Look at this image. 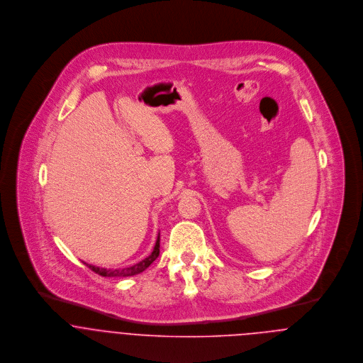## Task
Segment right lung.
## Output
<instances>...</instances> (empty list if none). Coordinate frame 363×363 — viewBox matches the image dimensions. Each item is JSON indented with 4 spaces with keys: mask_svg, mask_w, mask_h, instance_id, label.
I'll use <instances>...</instances> for the list:
<instances>
[{
    "mask_svg": "<svg viewBox=\"0 0 363 363\" xmlns=\"http://www.w3.org/2000/svg\"><path fill=\"white\" fill-rule=\"evenodd\" d=\"M159 240H160V238H159V235H157L155 247H154L152 253H151L147 259H144L143 261H140V262L131 265V267L118 268V269H110V268L107 269V268L95 267V265H91V264H86V262H85V264H86L94 272H96V274H99V275H102V277H133V275H137V274L145 271V269L157 259V256H159Z\"/></svg>",
    "mask_w": 363,
    "mask_h": 363,
    "instance_id": "obj_1",
    "label": "right lung"
}]
</instances>
